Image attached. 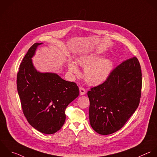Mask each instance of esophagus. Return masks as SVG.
<instances>
[{"instance_id":"esophagus-1","label":"esophagus","mask_w":157,"mask_h":157,"mask_svg":"<svg viewBox=\"0 0 157 157\" xmlns=\"http://www.w3.org/2000/svg\"><path fill=\"white\" fill-rule=\"evenodd\" d=\"M79 92H80V95H84L86 94V89L84 87H79Z\"/></svg>"}]
</instances>
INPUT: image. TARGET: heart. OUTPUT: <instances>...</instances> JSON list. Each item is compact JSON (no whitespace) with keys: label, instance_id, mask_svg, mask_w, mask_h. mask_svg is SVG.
Instances as JSON below:
<instances>
[{"label":"heart","instance_id":"obj_1","mask_svg":"<svg viewBox=\"0 0 157 157\" xmlns=\"http://www.w3.org/2000/svg\"><path fill=\"white\" fill-rule=\"evenodd\" d=\"M100 53L85 55L78 59L79 65L85 68L84 76L86 81L90 85L95 86L103 82L109 76L113 69V63L108 59H101ZM69 71L76 75H80V70L73 61L68 63Z\"/></svg>","mask_w":157,"mask_h":157}]
</instances>
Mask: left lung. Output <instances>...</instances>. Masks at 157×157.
Listing matches in <instances>:
<instances>
[{
	"instance_id": "left-lung-1",
	"label": "left lung",
	"mask_w": 157,
	"mask_h": 157,
	"mask_svg": "<svg viewBox=\"0 0 157 157\" xmlns=\"http://www.w3.org/2000/svg\"><path fill=\"white\" fill-rule=\"evenodd\" d=\"M141 88V69L136 57L117 66L104 82L87 92L92 128L103 135L119 130L138 108Z\"/></svg>"
}]
</instances>
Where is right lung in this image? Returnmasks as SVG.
<instances>
[{"mask_svg": "<svg viewBox=\"0 0 157 157\" xmlns=\"http://www.w3.org/2000/svg\"><path fill=\"white\" fill-rule=\"evenodd\" d=\"M41 44L34 43L23 58L17 74V90L30 125L41 133L53 134L64 124L65 109L78 97L79 90L75 82L67 81L56 73L36 70L31 59Z\"/></svg>", "mask_w": 157, "mask_h": 157, "instance_id": "add662e5", "label": "right lung"}]
</instances>
